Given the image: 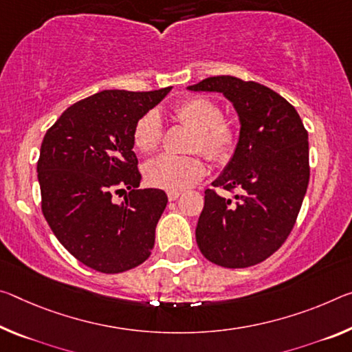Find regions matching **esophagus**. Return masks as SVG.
Listing matches in <instances>:
<instances>
[{"label": "esophagus", "mask_w": 352, "mask_h": 352, "mask_svg": "<svg viewBox=\"0 0 352 352\" xmlns=\"http://www.w3.org/2000/svg\"><path fill=\"white\" fill-rule=\"evenodd\" d=\"M180 191H169L167 192V197H169V200L172 202V200H177L178 197H180Z\"/></svg>", "instance_id": "obj_1"}]
</instances>
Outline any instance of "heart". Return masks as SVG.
I'll return each mask as SVG.
<instances>
[{
    "label": "heart",
    "instance_id": "b5f03b06",
    "mask_svg": "<svg viewBox=\"0 0 352 352\" xmlns=\"http://www.w3.org/2000/svg\"><path fill=\"white\" fill-rule=\"evenodd\" d=\"M178 122L196 131L191 150L204 153L213 163H226L232 158L238 144L235 122L224 119L222 106L206 96H189L174 106ZM164 124L158 111H148L136 122L133 144L144 155L158 150L163 141ZM206 174L205 161L197 155H163L148 161L144 167V178L150 186L166 191H182L196 185Z\"/></svg>",
    "mask_w": 352,
    "mask_h": 352
}]
</instances>
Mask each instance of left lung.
<instances>
[{"mask_svg": "<svg viewBox=\"0 0 352 352\" xmlns=\"http://www.w3.org/2000/svg\"><path fill=\"white\" fill-rule=\"evenodd\" d=\"M221 92L239 117L232 160L214 188L241 196L232 204L214 189L205 191L196 241L206 260L224 267H248L266 260L285 243L309 186V133L285 98L255 81L211 76L188 86Z\"/></svg>", "mask_w": 352, "mask_h": 352, "instance_id": "1", "label": "left lung"}]
</instances>
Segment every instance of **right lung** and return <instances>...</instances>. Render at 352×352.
<instances>
[{"label":"right lung","mask_w":352,"mask_h":352,"mask_svg":"<svg viewBox=\"0 0 352 352\" xmlns=\"http://www.w3.org/2000/svg\"><path fill=\"white\" fill-rule=\"evenodd\" d=\"M170 89L94 94L45 133L37 161L42 213L59 243L92 270L117 274L152 254L167 196L139 189L133 130ZM122 192L124 202L116 204L113 194Z\"/></svg>","instance_id":"right-lung-1"}]
</instances>
